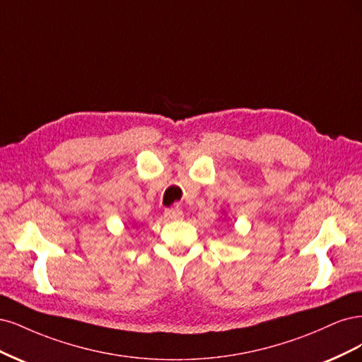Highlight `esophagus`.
<instances>
[{"mask_svg":"<svg viewBox=\"0 0 362 362\" xmlns=\"http://www.w3.org/2000/svg\"><path fill=\"white\" fill-rule=\"evenodd\" d=\"M164 215L167 219H180L183 216V212L180 209H167Z\"/></svg>","mask_w":362,"mask_h":362,"instance_id":"obj_1","label":"esophagus"}]
</instances>
